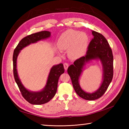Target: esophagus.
<instances>
[{"mask_svg": "<svg viewBox=\"0 0 129 129\" xmlns=\"http://www.w3.org/2000/svg\"><path fill=\"white\" fill-rule=\"evenodd\" d=\"M68 67H69V64H68L67 62H65L64 64V69L65 70H67L68 69Z\"/></svg>", "mask_w": 129, "mask_h": 129, "instance_id": "34e87169", "label": "esophagus"}]
</instances>
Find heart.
Masks as SVG:
<instances>
[{
	"label": "heart",
	"instance_id": "b5f03b06",
	"mask_svg": "<svg viewBox=\"0 0 129 129\" xmlns=\"http://www.w3.org/2000/svg\"><path fill=\"white\" fill-rule=\"evenodd\" d=\"M89 38L85 33L70 29L60 35L57 47L61 50H68V55L73 60L78 59L86 54Z\"/></svg>",
	"mask_w": 129,
	"mask_h": 129
}]
</instances>
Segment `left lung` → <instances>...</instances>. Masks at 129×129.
Masks as SVG:
<instances>
[{"instance_id":"obj_1","label":"left lung","mask_w":129,"mask_h":129,"mask_svg":"<svg viewBox=\"0 0 129 129\" xmlns=\"http://www.w3.org/2000/svg\"><path fill=\"white\" fill-rule=\"evenodd\" d=\"M94 38L89 43L85 56L76 60L70 65L68 73L75 92L79 96L87 100H94L104 94L113 77V55L108 41L102 34L92 30ZM92 59L100 60L103 67V81L96 91L86 93L81 89L79 78L86 63Z\"/></svg>"}]
</instances>
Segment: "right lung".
<instances>
[{
    "label": "right lung",
    "mask_w": 129,
    "mask_h": 129,
    "mask_svg": "<svg viewBox=\"0 0 129 129\" xmlns=\"http://www.w3.org/2000/svg\"><path fill=\"white\" fill-rule=\"evenodd\" d=\"M51 33L48 31H42L32 34L20 40L14 51L13 73L16 83L25 99L33 105H41L49 102L55 95L57 87V83L60 76L64 73L63 64L60 63L51 68L45 87L41 91H31L26 89L19 79L16 69V61L20 50L28 45L38 41L46 39L50 37Z\"/></svg>",
    "instance_id": "1"
}]
</instances>
